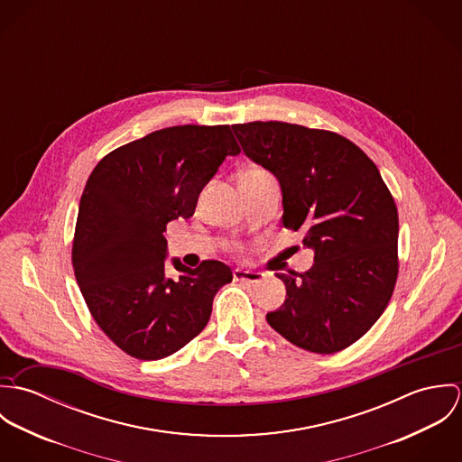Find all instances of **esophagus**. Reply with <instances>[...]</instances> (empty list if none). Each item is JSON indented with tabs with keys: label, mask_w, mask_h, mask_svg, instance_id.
Masks as SVG:
<instances>
[{
	"label": "esophagus",
	"mask_w": 462,
	"mask_h": 462,
	"mask_svg": "<svg viewBox=\"0 0 462 462\" xmlns=\"http://www.w3.org/2000/svg\"><path fill=\"white\" fill-rule=\"evenodd\" d=\"M235 281H245V282H262L264 279L263 272L249 270V268H235L233 270Z\"/></svg>",
	"instance_id": "1"
}]
</instances>
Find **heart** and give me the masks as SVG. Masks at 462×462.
I'll return each instance as SVG.
<instances>
[{
    "label": "heart",
    "mask_w": 462,
    "mask_h": 462,
    "mask_svg": "<svg viewBox=\"0 0 462 462\" xmlns=\"http://www.w3.org/2000/svg\"><path fill=\"white\" fill-rule=\"evenodd\" d=\"M247 176H268V174H264L263 171H251L247 172Z\"/></svg>",
    "instance_id": "b5f03b06"
}]
</instances>
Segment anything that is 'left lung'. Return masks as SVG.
Listing matches in <instances>:
<instances>
[{
	"label": "left lung",
	"instance_id": "obj_1",
	"mask_svg": "<svg viewBox=\"0 0 462 462\" xmlns=\"http://www.w3.org/2000/svg\"><path fill=\"white\" fill-rule=\"evenodd\" d=\"M233 132L279 181L284 227L304 229L315 253L304 273H275L286 300L266 322L310 352L346 348L379 320L398 273V213L379 169L337 133L277 121Z\"/></svg>",
	"mask_w": 462,
	"mask_h": 462
}]
</instances>
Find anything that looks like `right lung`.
I'll return each instance as SVG.
<instances>
[{
  "instance_id": "add662e5",
  "label": "right lung",
  "mask_w": 462,
  "mask_h": 462,
  "mask_svg": "<svg viewBox=\"0 0 462 462\" xmlns=\"http://www.w3.org/2000/svg\"><path fill=\"white\" fill-rule=\"evenodd\" d=\"M240 154L229 126H174L106 154L79 200L72 264L103 332L142 361L167 357L206 328L231 268L206 260L167 275L165 227L190 218L226 156Z\"/></svg>"
}]
</instances>
